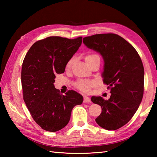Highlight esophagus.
<instances>
[{"label":"esophagus","mask_w":157,"mask_h":157,"mask_svg":"<svg viewBox=\"0 0 157 157\" xmlns=\"http://www.w3.org/2000/svg\"><path fill=\"white\" fill-rule=\"evenodd\" d=\"M91 102V100L90 98L88 96H84V102Z\"/></svg>","instance_id":"1"}]
</instances>
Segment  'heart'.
I'll use <instances>...</instances> for the list:
<instances>
[{
	"instance_id": "obj_1",
	"label": "heart",
	"mask_w": 157,
	"mask_h": 157,
	"mask_svg": "<svg viewBox=\"0 0 157 157\" xmlns=\"http://www.w3.org/2000/svg\"><path fill=\"white\" fill-rule=\"evenodd\" d=\"M96 56H98L95 54H89L88 55H86L85 57V61H86V64H87L88 62L90 61L92 59L96 57ZM73 62V58H71L68 60L65 65L66 70H69L71 69ZM94 82L93 81L79 80L75 83V86L76 87V88H78L79 90H80L83 92H89L90 91L91 88L94 86Z\"/></svg>"
}]
</instances>
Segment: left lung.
<instances>
[{"label": "left lung", "mask_w": 157, "mask_h": 157, "mask_svg": "<svg viewBox=\"0 0 157 157\" xmlns=\"http://www.w3.org/2000/svg\"><path fill=\"white\" fill-rule=\"evenodd\" d=\"M83 42L102 56L103 82L111 93L109 100L91 98L102 108L95 121L105 129L116 130L129 122L142 100L144 69L141 58L134 46L115 34L92 35L83 38Z\"/></svg>", "instance_id": "left-lung-1"}]
</instances>
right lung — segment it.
<instances>
[{
	"mask_svg": "<svg viewBox=\"0 0 157 157\" xmlns=\"http://www.w3.org/2000/svg\"><path fill=\"white\" fill-rule=\"evenodd\" d=\"M82 37L68 39L50 36L36 42L23 59L21 68L23 98L35 122L46 131L55 132L67 125L73 108L83 97L74 90L61 94L55 88L56 74L82 44Z\"/></svg>",
	"mask_w": 157,
	"mask_h": 157,
	"instance_id": "right-lung-1",
	"label": "right lung"
}]
</instances>
